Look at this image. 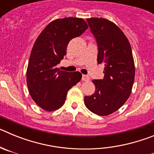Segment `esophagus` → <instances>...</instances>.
I'll list each match as a JSON object with an SVG mask.
<instances>
[{
	"mask_svg": "<svg viewBox=\"0 0 154 154\" xmlns=\"http://www.w3.org/2000/svg\"><path fill=\"white\" fill-rule=\"evenodd\" d=\"M82 81H85V82H89L90 80V77L89 75H82Z\"/></svg>",
	"mask_w": 154,
	"mask_h": 154,
	"instance_id": "obj_1",
	"label": "esophagus"
}]
</instances>
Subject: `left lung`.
I'll use <instances>...</instances> for the list:
<instances>
[{
	"mask_svg": "<svg viewBox=\"0 0 154 154\" xmlns=\"http://www.w3.org/2000/svg\"><path fill=\"white\" fill-rule=\"evenodd\" d=\"M98 44L97 62L105 65L104 78L92 80L96 91L85 96V106L96 115L109 116L119 109L132 92L135 65L130 42L123 31L107 19L87 18Z\"/></svg>",
	"mask_w": 154,
	"mask_h": 154,
	"instance_id": "obj_1",
	"label": "left lung"
}]
</instances>
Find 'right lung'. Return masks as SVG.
I'll return each instance as SVG.
<instances>
[{"mask_svg":"<svg viewBox=\"0 0 154 154\" xmlns=\"http://www.w3.org/2000/svg\"><path fill=\"white\" fill-rule=\"evenodd\" d=\"M88 24L82 18L54 20L37 38L26 72L30 96L42 109L51 112L62 107L69 89L82 79L79 72L59 70L57 65L66 55L69 42L83 33Z\"/></svg>","mask_w":154,"mask_h":154,"instance_id":"right-lung-1","label":"right lung"}]
</instances>
